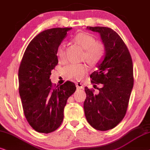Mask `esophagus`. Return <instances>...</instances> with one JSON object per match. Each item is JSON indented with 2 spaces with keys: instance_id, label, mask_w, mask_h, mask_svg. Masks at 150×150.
Returning a JSON list of instances; mask_svg holds the SVG:
<instances>
[{
  "instance_id": "1",
  "label": "esophagus",
  "mask_w": 150,
  "mask_h": 150,
  "mask_svg": "<svg viewBox=\"0 0 150 150\" xmlns=\"http://www.w3.org/2000/svg\"><path fill=\"white\" fill-rule=\"evenodd\" d=\"M76 87H77V88H78V89H82L83 88H84V86H83V84H81V82H77Z\"/></svg>"
}]
</instances>
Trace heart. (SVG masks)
I'll use <instances>...</instances> for the list:
<instances>
[{
	"mask_svg": "<svg viewBox=\"0 0 150 150\" xmlns=\"http://www.w3.org/2000/svg\"><path fill=\"white\" fill-rule=\"evenodd\" d=\"M74 40L85 49L84 57L92 64H96L101 62L105 55V46L101 42L96 41V39L86 33L77 34ZM57 57L61 63L66 61V51L63 43L60 44L57 49ZM89 67L85 63L71 64L65 69L66 76L69 79L80 80L88 73Z\"/></svg>",
	"mask_w": 150,
	"mask_h": 150,
	"instance_id": "1",
	"label": "heart"
}]
</instances>
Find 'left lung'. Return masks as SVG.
Returning <instances> with one entry per match:
<instances>
[{
    "mask_svg": "<svg viewBox=\"0 0 150 150\" xmlns=\"http://www.w3.org/2000/svg\"><path fill=\"white\" fill-rule=\"evenodd\" d=\"M99 33L105 46L104 60L98 64L97 71L90 77L94 88L85 87V116L93 127L100 131L114 128L120 123L127 110L134 86L133 63L127 47L116 32L107 27H87ZM96 84H101L98 88Z\"/></svg>",
    "mask_w": 150,
    "mask_h": 150,
    "instance_id": "1",
    "label": "left lung"
}]
</instances>
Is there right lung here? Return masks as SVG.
<instances>
[{"label": "right lung", "mask_w": 150, "mask_h": 150, "mask_svg": "<svg viewBox=\"0 0 150 150\" xmlns=\"http://www.w3.org/2000/svg\"><path fill=\"white\" fill-rule=\"evenodd\" d=\"M71 28L45 30L28 44L18 69V90L23 109L36 132L48 134L59 127L67 100L76 86L66 81L53 85L50 76L58 64L57 49Z\"/></svg>", "instance_id": "1"}]
</instances>
